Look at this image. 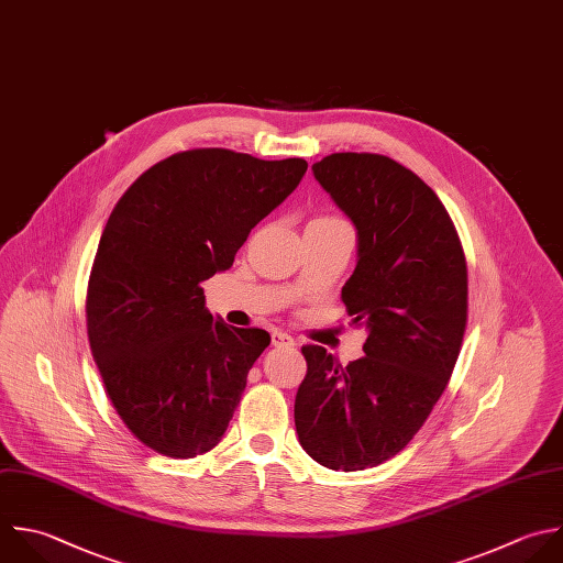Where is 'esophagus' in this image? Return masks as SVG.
Listing matches in <instances>:
<instances>
[{"label":"esophagus","mask_w":563,"mask_h":563,"mask_svg":"<svg viewBox=\"0 0 563 563\" xmlns=\"http://www.w3.org/2000/svg\"><path fill=\"white\" fill-rule=\"evenodd\" d=\"M271 339H273L275 347H292L295 345V339L290 334H286V332H273Z\"/></svg>","instance_id":"34e87169"}]
</instances>
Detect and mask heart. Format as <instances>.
Listing matches in <instances>:
<instances>
[{
	"label": "heart",
	"instance_id": "1",
	"mask_svg": "<svg viewBox=\"0 0 563 563\" xmlns=\"http://www.w3.org/2000/svg\"><path fill=\"white\" fill-rule=\"evenodd\" d=\"M317 220H341V218H336V216H321V218H317Z\"/></svg>",
	"mask_w": 563,
	"mask_h": 563
}]
</instances>
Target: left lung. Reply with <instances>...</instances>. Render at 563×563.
<instances>
[{
  "label": "left lung",
  "instance_id": "1",
  "mask_svg": "<svg viewBox=\"0 0 563 563\" xmlns=\"http://www.w3.org/2000/svg\"><path fill=\"white\" fill-rule=\"evenodd\" d=\"M352 220L358 262L341 290L365 356L345 367L321 345L295 398L301 446L334 471L376 466L418 433L455 367L466 328V260L457 231L413 172L380 154H330L312 165Z\"/></svg>",
  "mask_w": 563,
  "mask_h": 563
}]
</instances>
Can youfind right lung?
Returning <instances> with one entry per match:
<instances>
[{
    "instance_id": "obj_1",
    "label": "right lung",
    "mask_w": 563,
    "mask_h": 563,
    "mask_svg": "<svg viewBox=\"0 0 563 563\" xmlns=\"http://www.w3.org/2000/svg\"><path fill=\"white\" fill-rule=\"evenodd\" d=\"M306 169L303 158L189 150L117 202L90 273L88 339L117 413L145 446L196 457L222 440L271 334L213 319L200 284L233 266Z\"/></svg>"
}]
</instances>
